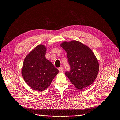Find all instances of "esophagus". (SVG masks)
<instances>
[{
	"label": "esophagus",
	"instance_id": "34e87169",
	"mask_svg": "<svg viewBox=\"0 0 120 120\" xmlns=\"http://www.w3.org/2000/svg\"><path fill=\"white\" fill-rule=\"evenodd\" d=\"M58 70L60 72H63V68L62 67H60L58 68Z\"/></svg>",
	"mask_w": 120,
	"mask_h": 120
}]
</instances>
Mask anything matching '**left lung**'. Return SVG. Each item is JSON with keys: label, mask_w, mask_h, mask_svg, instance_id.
<instances>
[{"label": "left lung", "mask_w": 120, "mask_h": 120, "mask_svg": "<svg viewBox=\"0 0 120 120\" xmlns=\"http://www.w3.org/2000/svg\"><path fill=\"white\" fill-rule=\"evenodd\" d=\"M60 46L67 54L70 71L66 76L78 90H82L94 82L99 71V63L96 56L86 45L79 41H64Z\"/></svg>", "instance_id": "left-lung-1"}]
</instances>
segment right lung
Returning <instances> with one entry per match:
<instances>
[{
    "label": "right lung",
    "instance_id": "right-lung-1",
    "mask_svg": "<svg viewBox=\"0 0 120 120\" xmlns=\"http://www.w3.org/2000/svg\"><path fill=\"white\" fill-rule=\"evenodd\" d=\"M46 51L45 45H38L27 55L23 63L22 74L23 79L36 91L45 90L59 73L52 63L46 58Z\"/></svg>",
    "mask_w": 120,
    "mask_h": 120
}]
</instances>
